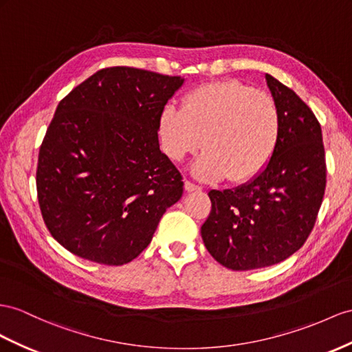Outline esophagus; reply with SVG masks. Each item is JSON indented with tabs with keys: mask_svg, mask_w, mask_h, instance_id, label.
<instances>
[{
	"mask_svg": "<svg viewBox=\"0 0 352 352\" xmlns=\"http://www.w3.org/2000/svg\"><path fill=\"white\" fill-rule=\"evenodd\" d=\"M184 187H186L187 192H199V190H202L201 186H197V184H195L192 182H188V179H186V182H184Z\"/></svg>",
	"mask_w": 352,
	"mask_h": 352,
	"instance_id": "obj_1",
	"label": "esophagus"
}]
</instances>
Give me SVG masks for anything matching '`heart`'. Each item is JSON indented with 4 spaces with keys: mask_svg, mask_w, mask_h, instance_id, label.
Masks as SVG:
<instances>
[{
    "mask_svg": "<svg viewBox=\"0 0 352 352\" xmlns=\"http://www.w3.org/2000/svg\"><path fill=\"white\" fill-rule=\"evenodd\" d=\"M159 133L164 151L175 162L201 146L205 148L195 164L196 175L245 183L272 159L281 119L272 96L238 80H226L193 89L182 108L165 107Z\"/></svg>",
    "mask_w": 352,
    "mask_h": 352,
    "instance_id": "1",
    "label": "heart"
}]
</instances>
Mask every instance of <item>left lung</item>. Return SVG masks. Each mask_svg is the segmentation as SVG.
<instances>
[{"label":"left lung","instance_id":"8db88e82","mask_svg":"<svg viewBox=\"0 0 352 352\" xmlns=\"http://www.w3.org/2000/svg\"><path fill=\"white\" fill-rule=\"evenodd\" d=\"M281 133L272 159L251 182L211 190L204 244L220 265L251 270L283 262L314 229L326 190L321 126L290 87L266 74Z\"/></svg>","mask_w":352,"mask_h":352}]
</instances>
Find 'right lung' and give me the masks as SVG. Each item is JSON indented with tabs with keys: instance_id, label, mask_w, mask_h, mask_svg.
I'll return each mask as SVG.
<instances>
[{
	"instance_id": "add662e5",
	"label": "right lung",
	"mask_w": 352,
	"mask_h": 352,
	"mask_svg": "<svg viewBox=\"0 0 352 352\" xmlns=\"http://www.w3.org/2000/svg\"><path fill=\"white\" fill-rule=\"evenodd\" d=\"M183 77L96 71L59 102L38 153L37 196L52 236L90 262L120 266L147 248L183 177L159 148L160 114Z\"/></svg>"
}]
</instances>
